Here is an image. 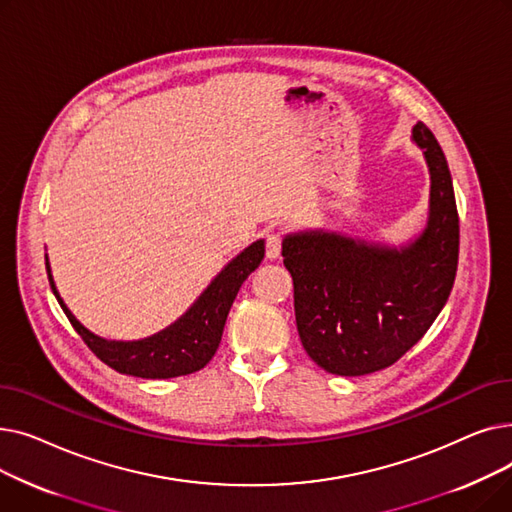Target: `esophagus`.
<instances>
[{
    "label": "esophagus",
    "mask_w": 512,
    "mask_h": 512,
    "mask_svg": "<svg viewBox=\"0 0 512 512\" xmlns=\"http://www.w3.org/2000/svg\"><path fill=\"white\" fill-rule=\"evenodd\" d=\"M282 234L280 232H267L265 236V255L267 259H278L282 251Z\"/></svg>",
    "instance_id": "obj_1"
}]
</instances>
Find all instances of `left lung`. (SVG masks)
I'll list each match as a JSON object with an SVG mask.
<instances>
[{
  "mask_svg": "<svg viewBox=\"0 0 512 512\" xmlns=\"http://www.w3.org/2000/svg\"><path fill=\"white\" fill-rule=\"evenodd\" d=\"M432 195L429 222L400 251L340 234L305 232L282 242L294 286V315L307 355L336 375L390 367L413 348L446 305L459 265V211L442 147L423 122Z\"/></svg>",
  "mask_w": 512,
  "mask_h": 512,
  "instance_id": "left-lung-1",
  "label": "left lung"
}]
</instances>
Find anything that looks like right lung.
I'll list each match as a JSON object with an SVG mask.
<instances>
[{
  "label": "right lung",
  "instance_id": "obj_1",
  "mask_svg": "<svg viewBox=\"0 0 512 512\" xmlns=\"http://www.w3.org/2000/svg\"><path fill=\"white\" fill-rule=\"evenodd\" d=\"M263 255V240L253 242L249 249L242 251L226 265V270L209 284L199 301L174 326L139 342H110L85 330L62 303L56 286H53L47 261L45 267L49 286L53 294H56L66 317L70 319L72 328L85 340V344L99 361L116 369L118 373L137 375V378L147 380H166L195 373L211 361L220 346L226 317L236 294L242 282L249 278L251 272L257 270Z\"/></svg>",
  "mask_w": 512,
  "mask_h": 512
}]
</instances>
